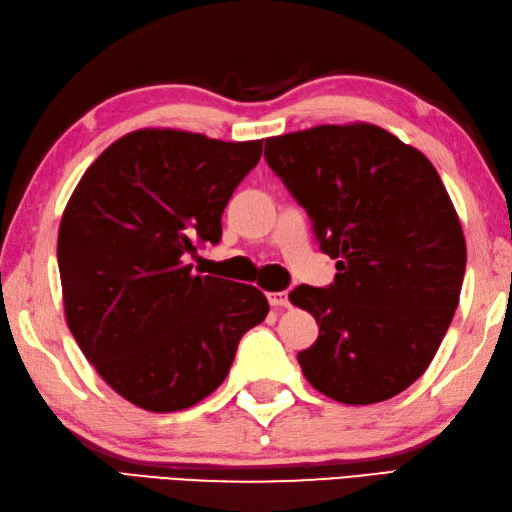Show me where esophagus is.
<instances>
[{
    "label": "esophagus",
    "mask_w": 512,
    "mask_h": 512,
    "mask_svg": "<svg viewBox=\"0 0 512 512\" xmlns=\"http://www.w3.org/2000/svg\"><path fill=\"white\" fill-rule=\"evenodd\" d=\"M267 301L272 307H289V298L287 292H269Z\"/></svg>",
    "instance_id": "1"
}]
</instances>
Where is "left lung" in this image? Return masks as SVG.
Segmentation results:
<instances>
[{
	"label": "left lung",
	"mask_w": 512,
	"mask_h": 512,
	"mask_svg": "<svg viewBox=\"0 0 512 512\" xmlns=\"http://www.w3.org/2000/svg\"><path fill=\"white\" fill-rule=\"evenodd\" d=\"M265 160L339 272L289 292L318 323L316 343L298 352L305 379L350 406L397 397L439 350L466 274L464 231L437 169L372 124L269 138Z\"/></svg>",
	"instance_id": "1"
}]
</instances>
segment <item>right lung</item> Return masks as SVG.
<instances>
[{"label": "right lung", "mask_w": 512, "mask_h": 512, "mask_svg": "<svg viewBox=\"0 0 512 512\" xmlns=\"http://www.w3.org/2000/svg\"><path fill=\"white\" fill-rule=\"evenodd\" d=\"M263 140L142 129L84 173L57 236L64 312L102 379L149 412L209 397L269 303L252 285L191 272L187 256L218 245L223 211Z\"/></svg>", "instance_id": "right-lung-1"}]
</instances>
